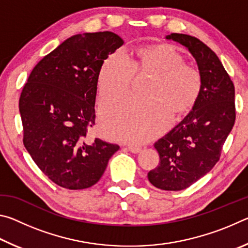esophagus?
I'll return each mask as SVG.
<instances>
[{
    "instance_id": "1",
    "label": "esophagus",
    "mask_w": 248,
    "mask_h": 248,
    "mask_svg": "<svg viewBox=\"0 0 248 248\" xmlns=\"http://www.w3.org/2000/svg\"><path fill=\"white\" fill-rule=\"evenodd\" d=\"M127 148L129 149L130 152H132V153H139L140 151H141V148H140V146H137V145H133V144H129V145H127Z\"/></svg>"
}]
</instances>
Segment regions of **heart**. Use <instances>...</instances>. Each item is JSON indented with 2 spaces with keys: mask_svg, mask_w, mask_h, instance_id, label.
I'll return each instance as SVG.
<instances>
[{
  "mask_svg": "<svg viewBox=\"0 0 248 248\" xmlns=\"http://www.w3.org/2000/svg\"><path fill=\"white\" fill-rule=\"evenodd\" d=\"M134 75H152L146 98H127L100 109V128L111 139H151L167 127L171 114L189 111L200 93L198 70L184 63L174 46L156 44L137 48L131 54L112 53L104 61L98 74L100 104L127 95Z\"/></svg>",
  "mask_w": 248,
  "mask_h": 248,
  "instance_id": "b5f03b06",
  "label": "heart"
}]
</instances>
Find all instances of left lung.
<instances>
[{"mask_svg": "<svg viewBox=\"0 0 248 248\" xmlns=\"http://www.w3.org/2000/svg\"><path fill=\"white\" fill-rule=\"evenodd\" d=\"M166 38L189 50L201 78L200 93L192 110L154 143L159 163L148 173L153 186L178 191L209 173L220 159L235 123V90L220 59L202 41L175 32Z\"/></svg>", "mask_w": 248, "mask_h": 248, "instance_id": "left-lung-1", "label": "left lung"}]
</instances>
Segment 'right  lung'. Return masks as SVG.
<instances>
[{"label":"right lung","instance_id":"add662e5","mask_svg":"<svg viewBox=\"0 0 248 248\" xmlns=\"http://www.w3.org/2000/svg\"><path fill=\"white\" fill-rule=\"evenodd\" d=\"M124 45L111 31L70 37L32 69L19 97L23 142L47 177L66 189L98 182L118 144L95 138L98 74L104 61Z\"/></svg>","mask_w":248,"mask_h":248}]
</instances>
